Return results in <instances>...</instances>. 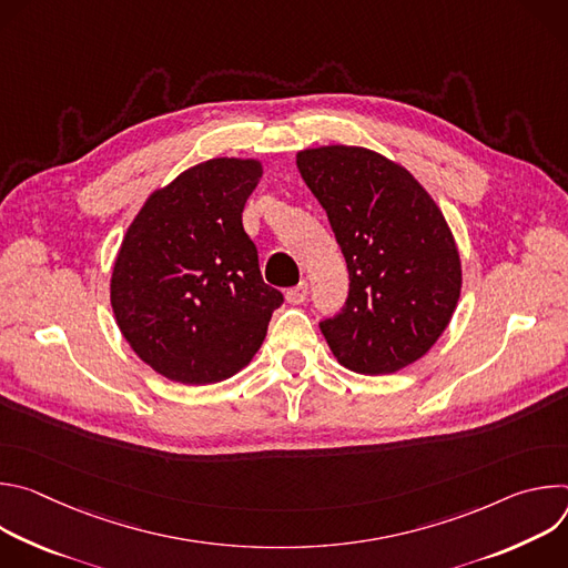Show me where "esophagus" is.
<instances>
[{"instance_id":"obj_1","label":"esophagus","mask_w":568,"mask_h":568,"mask_svg":"<svg viewBox=\"0 0 568 568\" xmlns=\"http://www.w3.org/2000/svg\"><path fill=\"white\" fill-rule=\"evenodd\" d=\"M285 298H287V303H292V305L305 303V298H307V283L301 281L296 287H290L287 294H285Z\"/></svg>"}]
</instances>
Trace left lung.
I'll return each mask as SVG.
<instances>
[{"mask_svg": "<svg viewBox=\"0 0 568 568\" xmlns=\"http://www.w3.org/2000/svg\"><path fill=\"white\" fill-rule=\"evenodd\" d=\"M296 166L348 265L346 305L318 323L333 355L364 375L414 364L460 296V256L443 211L407 169L366 148H307Z\"/></svg>", "mask_w": 568, "mask_h": 568, "instance_id": "obj_1", "label": "left lung"}]
</instances>
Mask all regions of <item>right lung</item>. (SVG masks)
Here are the masks:
<instances>
[{
    "label": "right lung",
    "mask_w": 568,
    "mask_h": 568,
    "mask_svg": "<svg viewBox=\"0 0 568 568\" xmlns=\"http://www.w3.org/2000/svg\"><path fill=\"white\" fill-rule=\"evenodd\" d=\"M256 159L217 156L156 189L125 231L110 301L130 348L159 375L215 384L258 353L283 294L242 229Z\"/></svg>",
    "instance_id": "right-lung-1"
}]
</instances>
